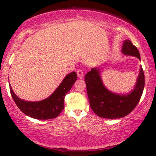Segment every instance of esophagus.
Segmentation results:
<instances>
[{
	"label": "esophagus",
	"instance_id": "obj_1",
	"mask_svg": "<svg viewBox=\"0 0 156 156\" xmlns=\"http://www.w3.org/2000/svg\"><path fill=\"white\" fill-rule=\"evenodd\" d=\"M76 73H77V76L80 79H82L83 76H84V72H83L82 69H78L77 71H76Z\"/></svg>",
	"mask_w": 156,
	"mask_h": 156
}]
</instances>
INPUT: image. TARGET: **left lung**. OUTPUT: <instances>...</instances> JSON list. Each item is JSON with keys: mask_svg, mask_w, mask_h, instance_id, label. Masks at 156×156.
Returning a JSON list of instances; mask_svg holds the SVG:
<instances>
[{"mask_svg": "<svg viewBox=\"0 0 156 156\" xmlns=\"http://www.w3.org/2000/svg\"><path fill=\"white\" fill-rule=\"evenodd\" d=\"M121 52L126 55L136 57L140 60V53L131 40H126L123 42ZM84 80L91 109L97 116L106 119L122 118L130 114L139 102L145 85L142 67L133 90L128 94H118L108 91L102 82L100 69L97 68H92L87 72Z\"/></svg>", "mask_w": 156, "mask_h": 156, "instance_id": "left-lung-1", "label": "left lung"}]
</instances>
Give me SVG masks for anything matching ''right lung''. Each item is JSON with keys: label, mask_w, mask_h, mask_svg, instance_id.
<instances>
[{"label": "right lung", "mask_w": 156, "mask_h": 156, "mask_svg": "<svg viewBox=\"0 0 156 156\" xmlns=\"http://www.w3.org/2000/svg\"><path fill=\"white\" fill-rule=\"evenodd\" d=\"M76 73L67 74L56 90L46 99L40 101H26L17 97L10 85V91L15 103L22 112L31 118L46 120L56 118L65 108V97L76 82Z\"/></svg>", "instance_id": "obj_1"}]
</instances>
